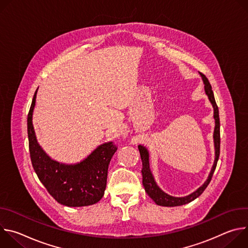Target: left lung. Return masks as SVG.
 I'll list each match as a JSON object with an SVG mask.
<instances>
[{
    "mask_svg": "<svg viewBox=\"0 0 248 248\" xmlns=\"http://www.w3.org/2000/svg\"><path fill=\"white\" fill-rule=\"evenodd\" d=\"M200 76L202 78V80L204 82V88H205V93L207 94L212 106L214 108V119H215V129H214V145H215V161L213 164V167L211 169V171L208 175V179L206 180V182L194 192H192L191 194L185 196V197H173L170 196L167 193H165L156 184L153 174L150 170V167H149V153L148 150L142 146V145H138V150L140 153V157H141V161H142V170H141V172H142V184L144 186V189L146 191V193L149 195L150 198H152V200L160 206H165V207H173V206H181V205H185L187 204L191 201H193L194 199H196L198 196H200L202 194V192L206 189V187L208 186V185L211 182L212 176H213L214 170L217 167V163L219 160V156H220V118H219V109L218 106L216 104L215 101V97H214V93L213 90H212L211 84L208 80V78L200 73Z\"/></svg>",
    "mask_w": 248,
    "mask_h": 248,
    "instance_id": "obj_1",
    "label": "left lung"
}]
</instances>
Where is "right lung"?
Wrapping results in <instances>:
<instances>
[{
    "instance_id": "obj_1",
    "label": "right lung",
    "mask_w": 248,
    "mask_h": 248,
    "mask_svg": "<svg viewBox=\"0 0 248 248\" xmlns=\"http://www.w3.org/2000/svg\"><path fill=\"white\" fill-rule=\"evenodd\" d=\"M37 90L32 99L27 116L29 152L33 169L38 179L54 199L68 207H82L97 203L107 185L108 167L117 151L113 142L98 146L87 158L75 165L52 160L38 144L32 124V114Z\"/></svg>"
}]
</instances>
